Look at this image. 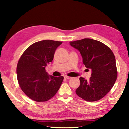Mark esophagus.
<instances>
[{
  "instance_id": "obj_1",
  "label": "esophagus",
  "mask_w": 129,
  "mask_h": 129,
  "mask_svg": "<svg viewBox=\"0 0 129 129\" xmlns=\"http://www.w3.org/2000/svg\"><path fill=\"white\" fill-rule=\"evenodd\" d=\"M64 77L65 78H67V79H70V78H71V77H69V76H65Z\"/></svg>"
}]
</instances>
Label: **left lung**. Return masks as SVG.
<instances>
[{
	"instance_id": "1",
	"label": "left lung",
	"mask_w": 129,
	"mask_h": 129,
	"mask_svg": "<svg viewBox=\"0 0 129 129\" xmlns=\"http://www.w3.org/2000/svg\"><path fill=\"white\" fill-rule=\"evenodd\" d=\"M70 44L80 51L83 64L92 71L89 81L80 77L76 94L86 101L101 100L112 89L117 78L114 53L104 43L91 39L71 41Z\"/></svg>"
}]
</instances>
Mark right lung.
I'll use <instances>...</instances> for the list:
<instances>
[{
	"instance_id": "1",
	"label": "right lung",
	"mask_w": 129,
	"mask_h": 129,
	"mask_svg": "<svg viewBox=\"0 0 129 129\" xmlns=\"http://www.w3.org/2000/svg\"><path fill=\"white\" fill-rule=\"evenodd\" d=\"M61 41L42 40L26 49L16 68L19 86L26 95L36 102L48 101L56 94L64 80L63 76L48 75L45 67L52 61Z\"/></svg>"
}]
</instances>
